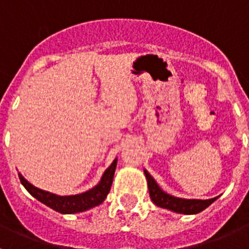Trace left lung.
Masks as SVG:
<instances>
[{"mask_svg":"<svg viewBox=\"0 0 249 249\" xmlns=\"http://www.w3.org/2000/svg\"><path fill=\"white\" fill-rule=\"evenodd\" d=\"M144 176L147 178V184H148L149 197L152 202L156 206L160 208H166V210L173 211L176 213H181V214H197L206 210L207 207L211 206L218 197L211 199H186V198H178L175 196H171L166 193L164 191L160 190L155 178L152 177L146 169H144Z\"/></svg>","mask_w":249,"mask_h":249,"instance_id":"left-lung-1","label":"left lung"}]
</instances>
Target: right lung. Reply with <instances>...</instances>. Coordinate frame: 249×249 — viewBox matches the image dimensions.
Returning <instances> with one entry per match:
<instances>
[{
	"label": "right lung",
	"instance_id": "1",
	"mask_svg": "<svg viewBox=\"0 0 249 249\" xmlns=\"http://www.w3.org/2000/svg\"><path fill=\"white\" fill-rule=\"evenodd\" d=\"M116 166H117V158L112 162L108 168L106 169L97 186H94L87 192L74 196H57L54 193L39 190V188L35 187L21 173H18V177L23 187L30 192L31 196H34L35 198L42 202L43 204L54 210L56 212L62 213V214H72V213L85 212L89 208L100 206L105 201L107 195L111 191Z\"/></svg>",
	"mask_w": 249,
	"mask_h": 249
}]
</instances>
